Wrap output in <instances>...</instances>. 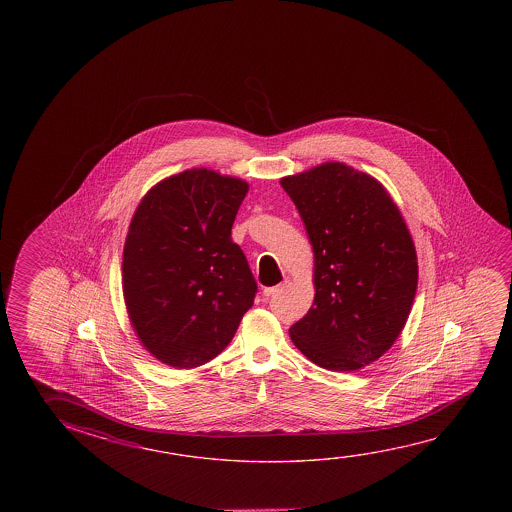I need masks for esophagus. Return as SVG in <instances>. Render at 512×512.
Here are the masks:
<instances>
[{"label":"esophagus","instance_id":"esophagus-1","mask_svg":"<svg viewBox=\"0 0 512 512\" xmlns=\"http://www.w3.org/2000/svg\"><path fill=\"white\" fill-rule=\"evenodd\" d=\"M285 285H287V282H284V284L275 285V287H266V289H264V296H277V294H280L282 291H284Z\"/></svg>","mask_w":512,"mask_h":512}]
</instances>
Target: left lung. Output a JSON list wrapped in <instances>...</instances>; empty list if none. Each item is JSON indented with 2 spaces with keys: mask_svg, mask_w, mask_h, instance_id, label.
I'll use <instances>...</instances> for the list:
<instances>
[{
  "mask_svg": "<svg viewBox=\"0 0 512 512\" xmlns=\"http://www.w3.org/2000/svg\"><path fill=\"white\" fill-rule=\"evenodd\" d=\"M314 252V303L289 328L294 346L321 368L355 371L402 334L418 287L409 228L384 185L346 166L280 180Z\"/></svg>",
  "mask_w": 512,
  "mask_h": 512,
  "instance_id": "left-lung-1",
  "label": "left lung"
}]
</instances>
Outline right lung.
Listing matches in <instances>:
<instances>
[{"label": "right lung", "instance_id": "1", "mask_svg": "<svg viewBox=\"0 0 512 512\" xmlns=\"http://www.w3.org/2000/svg\"><path fill=\"white\" fill-rule=\"evenodd\" d=\"M248 184L205 168L169 176L146 193L126 235L123 294L144 348L185 369L227 348L257 282L232 241Z\"/></svg>", "mask_w": 512, "mask_h": 512}]
</instances>
